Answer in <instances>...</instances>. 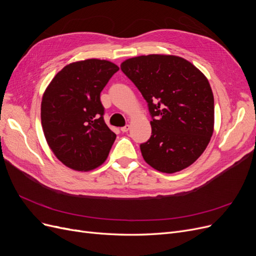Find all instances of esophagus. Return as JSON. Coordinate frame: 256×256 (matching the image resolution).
<instances>
[{"label": "esophagus", "instance_id": "obj_1", "mask_svg": "<svg viewBox=\"0 0 256 256\" xmlns=\"http://www.w3.org/2000/svg\"><path fill=\"white\" fill-rule=\"evenodd\" d=\"M129 129H130V126H129V125H126V126H124V127H122V128H120L122 132H128Z\"/></svg>", "mask_w": 256, "mask_h": 256}]
</instances>
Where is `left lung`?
Here are the masks:
<instances>
[{
	"label": "left lung",
	"instance_id": "1",
	"mask_svg": "<svg viewBox=\"0 0 256 256\" xmlns=\"http://www.w3.org/2000/svg\"><path fill=\"white\" fill-rule=\"evenodd\" d=\"M120 69L141 92L152 118V136L140 146L146 164L168 174L191 166L214 134V94L205 74L168 54L131 58Z\"/></svg>",
	"mask_w": 256,
	"mask_h": 256
}]
</instances>
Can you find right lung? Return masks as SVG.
Masks as SVG:
<instances>
[{"mask_svg": "<svg viewBox=\"0 0 256 256\" xmlns=\"http://www.w3.org/2000/svg\"><path fill=\"white\" fill-rule=\"evenodd\" d=\"M118 69L106 60L74 62L46 88L40 112L44 134L67 168L88 172L106 160L116 134L104 120L100 92Z\"/></svg>", "mask_w": 256, "mask_h": 256, "instance_id": "right-lung-1", "label": "right lung"}]
</instances>
